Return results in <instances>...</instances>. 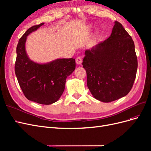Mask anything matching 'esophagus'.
<instances>
[{
	"instance_id": "esophagus-1",
	"label": "esophagus",
	"mask_w": 151,
	"mask_h": 151,
	"mask_svg": "<svg viewBox=\"0 0 151 151\" xmlns=\"http://www.w3.org/2000/svg\"><path fill=\"white\" fill-rule=\"evenodd\" d=\"M76 61L77 64L81 65V63H82V62H83V60H82V57H77Z\"/></svg>"
}]
</instances>
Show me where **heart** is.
Masks as SVG:
<instances>
[{
    "mask_svg": "<svg viewBox=\"0 0 151 151\" xmlns=\"http://www.w3.org/2000/svg\"><path fill=\"white\" fill-rule=\"evenodd\" d=\"M91 28V26H89V28Z\"/></svg>",
    "mask_w": 151,
    "mask_h": 151,
    "instance_id": "heart-1",
    "label": "heart"
}]
</instances>
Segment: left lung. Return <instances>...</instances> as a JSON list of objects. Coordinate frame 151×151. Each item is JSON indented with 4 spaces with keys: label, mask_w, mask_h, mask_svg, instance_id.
Listing matches in <instances>:
<instances>
[{
    "label": "left lung",
    "mask_w": 151,
    "mask_h": 151,
    "mask_svg": "<svg viewBox=\"0 0 151 151\" xmlns=\"http://www.w3.org/2000/svg\"><path fill=\"white\" fill-rule=\"evenodd\" d=\"M84 53L87 85L95 99L109 103L128 94L136 77L137 58L134 41L120 22H115L106 40Z\"/></svg>",
    "instance_id": "8db88e82"
}]
</instances>
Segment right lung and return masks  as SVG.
<instances>
[{
    "label": "right lung",
    "instance_id": "obj_1",
    "mask_svg": "<svg viewBox=\"0 0 151 151\" xmlns=\"http://www.w3.org/2000/svg\"><path fill=\"white\" fill-rule=\"evenodd\" d=\"M44 22L31 27L19 39L16 48L15 73L26 98L42 104L57 101L65 89L67 77L76 69L74 58H57L47 63L31 60L26 50L27 36Z\"/></svg>",
    "mask_w": 151,
    "mask_h": 151
}]
</instances>
